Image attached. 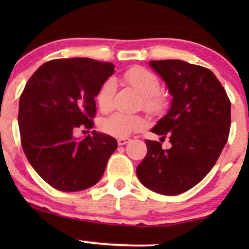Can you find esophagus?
I'll use <instances>...</instances> for the list:
<instances>
[{
	"instance_id": "obj_1",
	"label": "esophagus",
	"mask_w": 249,
	"mask_h": 249,
	"mask_svg": "<svg viewBox=\"0 0 249 249\" xmlns=\"http://www.w3.org/2000/svg\"><path fill=\"white\" fill-rule=\"evenodd\" d=\"M130 141H131V140H130L129 137H123V139L118 140V144H119V145H124V144H126V143H129Z\"/></svg>"
}]
</instances>
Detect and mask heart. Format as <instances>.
I'll return each instance as SVG.
<instances>
[{
	"label": "heart",
	"instance_id": "b5f03b06",
	"mask_svg": "<svg viewBox=\"0 0 249 249\" xmlns=\"http://www.w3.org/2000/svg\"><path fill=\"white\" fill-rule=\"evenodd\" d=\"M125 82L131 85L143 96V105L148 112H160L165 106V101L160 94L159 78L144 67H132L124 74ZM117 82L114 78H108L96 94V104L101 112H109L114 105V94ZM144 125V120L139 115L114 113L101 122L102 131L110 136L126 137L132 132L139 131Z\"/></svg>",
	"mask_w": 249,
	"mask_h": 249
}]
</instances>
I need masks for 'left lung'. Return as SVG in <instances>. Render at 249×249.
<instances>
[{
    "label": "left lung",
    "instance_id": "left-lung-1",
    "mask_svg": "<svg viewBox=\"0 0 249 249\" xmlns=\"http://www.w3.org/2000/svg\"><path fill=\"white\" fill-rule=\"evenodd\" d=\"M172 96L169 112L150 131L172 147L145 140L147 155L137 166L140 182L162 195L195 187L214 166L230 131L231 110L224 88L211 70L182 60L149 61Z\"/></svg>",
    "mask_w": 249,
    "mask_h": 249
}]
</instances>
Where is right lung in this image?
<instances>
[{"label":"right lung","mask_w":249,"mask_h":249,"mask_svg":"<svg viewBox=\"0 0 249 249\" xmlns=\"http://www.w3.org/2000/svg\"><path fill=\"white\" fill-rule=\"evenodd\" d=\"M114 73V65L88 57L50 60L25 85L19 100L21 145L35 171L61 192H79L101 179L117 149L115 139L91 131L97 91Z\"/></svg>","instance_id":"1"}]
</instances>
